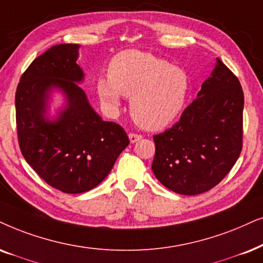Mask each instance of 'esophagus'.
<instances>
[{
	"mask_svg": "<svg viewBox=\"0 0 263 263\" xmlns=\"http://www.w3.org/2000/svg\"><path fill=\"white\" fill-rule=\"evenodd\" d=\"M141 139H142V135L140 134H134V133H130V134H129V140H130L132 144H135L136 141H139V140Z\"/></svg>",
	"mask_w": 263,
	"mask_h": 263,
	"instance_id": "esophagus-1",
	"label": "esophagus"
}]
</instances>
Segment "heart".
I'll list each match as a JSON object with an SVG mask.
<instances>
[{
    "mask_svg": "<svg viewBox=\"0 0 263 263\" xmlns=\"http://www.w3.org/2000/svg\"><path fill=\"white\" fill-rule=\"evenodd\" d=\"M190 81L181 67L138 49L118 53L108 65V77L97 81L105 107L116 111L122 97L130 98V114L147 130L165 128L181 114Z\"/></svg>",
    "mask_w": 263,
    "mask_h": 263,
    "instance_id": "b5f03b06",
    "label": "heart"
}]
</instances>
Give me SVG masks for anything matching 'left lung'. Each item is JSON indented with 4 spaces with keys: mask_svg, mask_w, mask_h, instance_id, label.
Here are the masks:
<instances>
[{
    "mask_svg": "<svg viewBox=\"0 0 263 263\" xmlns=\"http://www.w3.org/2000/svg\"><path fill=\"white\" fill-rule=\"evenodd\" d=\"M244 94L220 59L180 121L153 136L152 170L173 192L194 196L219 183L243 147Z\"/></svg>",
    "mask_w": 263,
    "mask_h": 263,
    "instance_id": "obj_1",
    "label": "left lung"
}]
</instances>
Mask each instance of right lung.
Instances as JSON below:
<instances>
[{
	"instance_id": "1",
	"label": "right lung",
	"mask_w": 263,
	"mask_h": 263,
	"mask_svg": "<svg viewBox=\"0 0 263 263\" xmlns=\"http://www.w3.org/2000/svg\"><path fill=\"white\" fill-rule=\"evenodd\" d=\"M78 44H57L30 64L15 93L16 130L25 161L48 185L64 193H83L108 175L129 145L124 129L102 121L77 83ZM52 89L65 106L50 121L46 107Z\"/></svg>"
}]
</instances>
